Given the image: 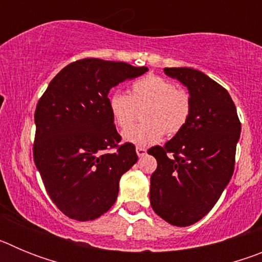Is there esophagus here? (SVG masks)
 Here are the masks:
<instances>
[{"instance_id":"obj_1","label":"esophagus","mask_w":262,"mask_h":262,"mask_svg":"<svg viewBox=\"0 0 262 262\" xmlns=\"http://www.w3.org/2000/svg\"><path fill=\"white\" fill-rule=\"evenodd\" d=\"M136 154H138L139 157H143L145 156V154H147V149L143 147H136Z\"/></svg>"}]
</instances>
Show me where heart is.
<instances>
[{"label":"heart","mask_w":262,"mask_h":262,"mask_svg":"<svg viewBox=\"0 0 262 262\" xmlns=\"http://www.w3.org/2000/svg\"><path fill=\"white\" fill-rule=\"evenodd\" d=\"M108 111L114 123L126 129L135 121L137 110L143 108V124L123 133L126 142L136 145L157 143L164 133L173 136L180 133L190 117V96L177 89L172 81L157 75H148L134 81L128 96L114 92L108 96Z\"/></svg>","instance_id":"b5f03b06"}]
</instances>
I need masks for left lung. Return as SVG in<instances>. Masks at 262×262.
Masks as SVG:
<instances>
[{
	"instance_id": "left-lung-1",
	"label": "left lung",
	"mask_w": 262,
	"mask_h": 262,
	"mask_svg": "<svg viewBox=\"0 0 262 262\" xmlns=\"http://www.w3.org/2000/svg\"><path fill=\"white\" fill-rule=\"evenodd\" d=\"M164 72L187 88L191 111L180 133L148 151L157 160L149 200L164 221L186 227L214 207L230 182L242 124L228 92L209 76L193 68Z\"/></svg>"
}]
</instances>
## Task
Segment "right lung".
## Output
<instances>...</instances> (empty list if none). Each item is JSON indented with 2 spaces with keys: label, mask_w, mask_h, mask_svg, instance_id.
<instances>
[{
  "label": "right lung",
  "mask_w": 262,
  "mask_h": 262,
  "mask_svg": "<svg viewBox=\"0 0 262 262\" xmlns=\"http://www.w3.org/2000/svg\"><path fill=\"white\" fill-rule=\"evenodd\" d=\"M147 71L123 61L77 60L39 99L34 161L52 202L71 219L93 221L110 210L120 177L138 161L135 145H119L107 94Z\"/></svg>",
  "instance_id": "obj_1"
}]
</instances>
